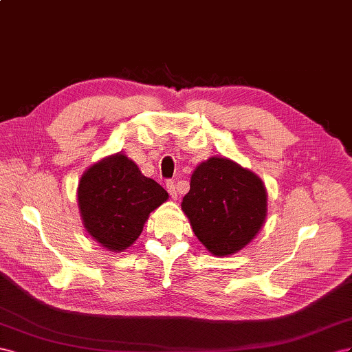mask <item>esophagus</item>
<instances>
[{"label": "esophagus", "mask_w": 352, "mask_h": 352, "mask_svg": "<svg viewBox=\"0 0 352 352\" xmlns=\"http://www.w3.org/2000/svg\"><path fill=\"white\" fill-rule=\"evenodd\" d=\"M166 190H168V193H169V196L173 197V199H177V188H175V184H174V182H166Z\"/></svg>", "instance_id": "34e87169"}]
</instances>
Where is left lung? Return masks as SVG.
<instances>
[{"label": "left lung", "instance_id": "left-lung-1", "mask_svg": "<svg viewBox=\"0 0 352 352\" xmlns=\"http://www.w3.org/2000/svg\"><path fill=\"white\" fill-rule=\"evenodd\" d=\"M183 210L210 254L224 256L245 248L263 227L267 192L261 179L224 157H210L192 175Z\"/></svg>", "mask_w": 352, "mask_h": 352}]
</instances>
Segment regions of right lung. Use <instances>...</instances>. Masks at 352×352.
<instances>
[{"label": "right lung", "mask_w": 352, "mask_h": 352, "mask_svg": "<svg viewBox=\"0 0 352 352\" xmlns=\"http://www.w3.org/2000/svg\"><path fill=\"white\" fill-rule=\"evenodd\" d=\"M166 199V190L144 177L124 155L93 165L78 187V204L87 232L115 252L135 242L148 214Z\"/></svg>", "instance_id": "right-lung-1"}]
</instances>
